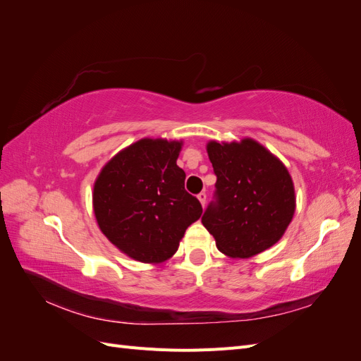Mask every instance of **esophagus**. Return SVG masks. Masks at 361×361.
<instances>
[{
	"label": "esophagus",
	"mask_w": 361,
	"mask_h": 361,
	"mask_svg": "<svg viewBox=\"0 0 361 361\" xmlns=\"http://www.w3.org/2000/svg\"><path fill=\"white\" fill-rule=\"evenodd\" d=\"M197 199L200 200V203H202V206L204 207V204H206V192L204 191H202L199 195H197Z\"/></svg>",
	"instance_id": "1"
}]
</instances>
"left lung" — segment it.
<instances>
[{"instance_id":"8db88e82","label":"left lung","mask_w":361,"mask_h":361,"mask_svg":"<svg viewBox=\"0 0 361 361\" xmlns=\"http://www.w3.org/2000/svg\"><path fill=\"white\" fill-rule=\"evenodd\" d=\"M207 155L216 174L215 200L202 223L216 248L247 259L274 245L295 212V190L288 169L257 141H209Z\"/></svg>"}]
</instances>
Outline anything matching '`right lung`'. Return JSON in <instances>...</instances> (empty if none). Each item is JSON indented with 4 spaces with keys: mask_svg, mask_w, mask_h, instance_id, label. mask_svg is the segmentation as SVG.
I'll list each match as a JSON object with an SVG mask.
<instances>
[{
    "mask_svg": "<svg viewBox=\"0 0 361 361\" xmlns=\"http://www.w3.org/2000/svg\"><path fill=\"white\" fill-rule=\"evenodd\" d=\"M182 141L143 138L108 161L93 188L101 232L122 253L143 264L170 259L203 209L185 191L176 161Z\"/></svg>",
    "mask_w": 361,
    "mask_h": 361,
    "instance_id": "obj_1",
    "label": "right lung"
}]
</instances>
